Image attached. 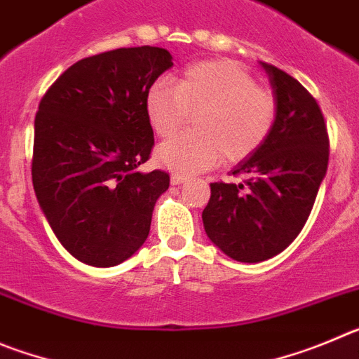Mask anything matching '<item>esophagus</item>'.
Wrapping results in <instances>:
<instances>
[{"instance_id": "esophagus-1", "label": "esophagus", "mask_w": 359, "mask_h": 359, "mask_svg": "<svg viewBox=\"0 0 359 359\" xmlns=\"http://www.w3.org/2000/svg\"><path fill=\"white\" fill-rule=\"evenodd\" d=\"M172 184L173 186H179V184H184V182H187V180H189V177H184V175H180V173H173L172 175Z\"/></svg>"}]
</instances>
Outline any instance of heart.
Masks as SVG:
<instances>
[{
	"label": "heart",
	"mask_w": 359,
	"mask_h": 359,
	"mask_svg": "<svg viewBox=\"0 0 359 359\" xmlns=\"http://www.w3.org/2000/svg\"><path fill=\"white\" fill-rule=\"evenodd\" d=\"M148 123L159 137H170L195 114L196 132L175 135L159 144V164L175 173L209 170L224 157L240 163L268 140L276 123V98L256 86L234 60H203L187 66L175 80L151 83L144 100Z\"/></svg>",
	"instance_id": "1"
}]
</instances>
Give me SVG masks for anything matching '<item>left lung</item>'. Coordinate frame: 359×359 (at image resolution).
Masks as SVG:
<instances>
[{
  "label": "left lung",
  "mask_w": 359,
  "mask_h": 359,
  "mask_svg": "<svg viewBox=\"0 0 359 359\" xmlns=\"http://www.w3.org/2000/svg\"><path fill=\"white\" fill-rule=\"evenodd\" d=\"M276 98L268 140L232 170L240 184H211L202 212L209 240L241 263L277 256L304 227L327 172L329 137L316 100L299 80L261 62Z\"/></svg>",
  "instance_id": "1"
}]
</instances>
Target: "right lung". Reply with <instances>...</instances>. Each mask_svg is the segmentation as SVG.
Here are the masks:
<instances>
[{"instance_id": "1", "label": "right lung", "mask_w": 359, "mask_h": 359, "mask_svg": "<svg viewBox=\"0 0 359 359\" xmlns=\"http://www.w3.org/2000/svg\"><path fill=\"white\" fill-rule=\"evenodd\" d=\"M164 48H119L79 60L35 114L32 180L51 231L71 256L116 266L140 250L163 170L140 172L154 148L147 93L173 66Z\"/></svg>"}]
</instances>
